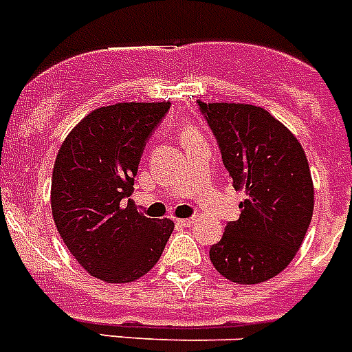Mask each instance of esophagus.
I'll use <instances>...</instances> for the list:
<instances>
[{
    "label": "esophagus",
    "mask_w": 352,
    "mask_h": 352,
    "mask_svg": "<svg viewBox=\"0 0 352 352\" xmlns=\"http://www.w3.org/2000/svg\"><path fill=\"white\" fill-rule=\"evenodd\" d=\"M177 223H181L182 227H190V226H193L195 220L193 218H181V220H177Z\"/></svg>",
    "instance_id": "esophagus-1"
}]
</instances>
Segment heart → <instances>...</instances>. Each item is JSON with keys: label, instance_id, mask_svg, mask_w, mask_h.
Here are the masks:
<instances>
[{"label": "heart", "instance_id": "heart-1", "mask_svg": "<svg viewBox=\"0 0 352 352\" xmlns=\"http://www.w3.org/2000/svg\"><path fill=\"white\" fill-rule=\"evenodd\" d=\"M193 138H199V132H197V129H193V126H188L184 131V134H182V141L193 140Z\"/></svg>", "mask_w": 352, "mask_h": 352}]
</instances>
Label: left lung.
Returning a JSON list of instances; mask_svg holds the SVG:
<instances>
[{
    "label": "left lung",
    "mask_w": 352,
    "mask_h": 352,
    "mask_svg": "<svg viewBox=\"0 0 352 352\" xmlns=\"http://www.w3.org/2000/svg\"><path fill=\"white\" fill-rule=\"evenodd\" d=\"M241 214L209 250L212 267L238 285L281 274L302 245L313 214L311 173L302 146L270 112L249 103H204Z\"/></svg>",
    "instance_id": "1"
}]
</instances>
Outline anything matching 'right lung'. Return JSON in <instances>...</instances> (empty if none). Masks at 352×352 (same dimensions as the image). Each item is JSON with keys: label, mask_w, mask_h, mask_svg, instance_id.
I'll return each instance as SVG.
<instances>
[{"label": "right lung", "mask_w": 352, "mask_h": 352, "mask_svg": "<svg viewBox=\"0 0 352 352\" xmlns=\"http://www.w3.org/2000/svg\"><path fill=\"white\" fill-rule=\"evenodd\" d=\"M170 102L114 103L91 111L55 159L52 214L62 241L96 279L132 283L159 261L173 232L170 218L135 209L134 177Z\"/></svg>", "instance_id": "1"}]
</instances>
